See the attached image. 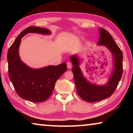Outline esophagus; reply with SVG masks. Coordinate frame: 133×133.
I'll return each mask as SVG.
<instances>
[{
    "mask_svg": "<svg viewBox=\"0 0 133 133\" xmlns=\"http://www.w3.org/2000/svg\"><path fill=\"white\" fill-rule=\"evenodd\" d=\"M67 69H70L71 67H72V64L71 62H67Z\"/></svg>",
    "mask_w": 133,
    "mask_h": 133,
    "instance_id": "34e87169",
    "label": "esophagus"
}]
</instances>
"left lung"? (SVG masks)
<instances>
[{
    "mask_svg": "<svg viewBox=\"0 0 133 133\" xmlns=\"http://www.w3.org/2000/svg\"><path fill=\"white\" fill-rule=\"evenodd\" d=\"M98 31L100 37L97 45L107 48L112 56L113 69L106 84L97 85L90 82L83 75L80 69V58L76 55H72L70 58L73 65L71 70L77 94L87 102H98L111 96L116 90L123 74L122 51L106 30L100 28Z\"/></svg>",
    "mask_w": 133,
    "mask_h": 133,
    "instance_id": "left-lung-1",
    "label": "left lung"
}]
</instances>
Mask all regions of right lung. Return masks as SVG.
<instances>
[{
    "label": "right lung",
    "mask_w": 133,
    "mask_h": 133,
    "mask_svg": "<svg viewBox=\"0 0 133 133\" xmlns=\"http://www.w3.org/2000/svg\"><path fill=\"white\" fill-rule=\"evenodd\" d=\"M51 34L46 28L30 26L22 31L9 49L7 58L9 76L18 95L31 102H42L52 93L56 82L67 70L66 63L58 66L33 69L22 61L19 49L22 38L28 33Z\"/></svg>",
    "instance_id": "obj_1"
}]
</instances>
